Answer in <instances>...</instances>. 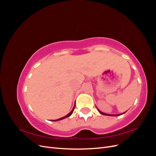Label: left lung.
<instances>
[{
    "label": "left lung",
    "instance_id": "obj_1",
    "mask_svg": "<svg viewBox=\"0 0 156 156\" xmlns=\"http://www.w3.org/2000/svg\"><path fill=\"white\" fill-rule=\"evenodd\" d=\"M98 111L100 112L101 115H107V116H119V115H122V114H124V113H125V112H124V113H122V114H119V115H108V114H106V113H104V112H101V111H100V110L98 109Z\"/></svg>",
    "mask_w": 156,
    "mask_h": 156
}]
</instances>
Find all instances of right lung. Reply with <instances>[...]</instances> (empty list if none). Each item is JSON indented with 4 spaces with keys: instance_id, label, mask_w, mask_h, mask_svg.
<instances>
[{
    "instance_id": "1",
    "label": "right lung",
    "mask_w": 156,
    "mask_h": 156,
    "mask_svg": "<svg viewBox=\"0 0 156 156\" xmlns=\"http://www.w3.org/2000/svg\"><path fill=\"white\" fill-rule=\"evenodd\" d=\"M75 107V105H74V107H73V109L72 110V111H71V112L69 113V114H68L66 116H64V117H62V118H60V119H57V120H52V121H58V120H60L64 119H66V118H68V117L70 116L71 115H72V114L73 112V111H74Z\"/></svg>"
}]
</instances>
